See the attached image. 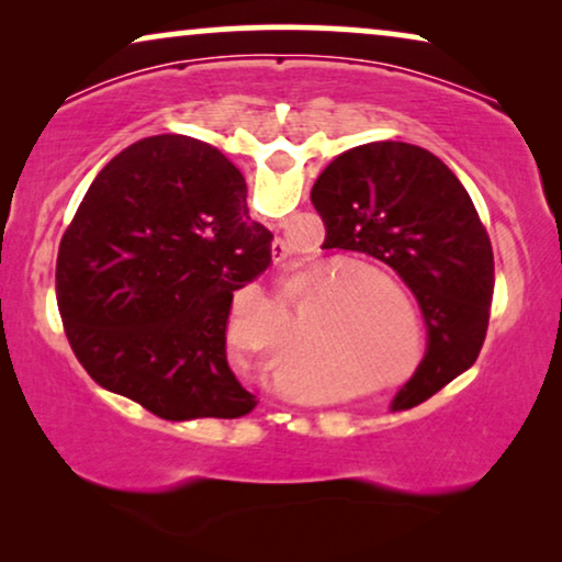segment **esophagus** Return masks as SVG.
<instances>
[{
    "mask_svg": "<svg viewBox=\"0 0 562 562\" xmlns=\"http://www.w3.org/2000/svg\"><path fill=\"white\" fill-rule=\"evenodd\" d=\"M271 252H273V260L276 263H281V260H286L289 258V248H286V243L281 240H273V245H271Z\"/></svg>",
    "mask_w": 562,
    "mask_h": 562,
    "instance_id": "obj_1",
    "label": "esophagus"
}]
</instances>
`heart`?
Returning a JSON list of instances; mask_svg holds the SVG:
<instances>
[{
    "label": "heart",
    "mask_w": 562,
    "mask_h": 562,
    "mask_svg": "<svg viewBox=\"0 0 562 562\" xmlns=\"http://www.w3.org/2000/svg\"><path fill=\"white\" fill-rule=\"evenodd\" d=\"M360 266H345L340 276H348V273H358ZM337 279V276H335ZM335 279L329 281H322L319 289L329 286V283H335ZM360 317H366V322H373L375 314L381 312V299L375 291L368 286V283L363 281H350L345 283V286L340 289V294L335 296V312H329V319L325 317V325L319 322V342L329 341L330 345L327 348H333V342L337 340V333H342V327L348 325L352 314H358ZM371 316L372 319L368 321L367 317ZM394 358V356H391Z\"/></svg>",
    "instance_id": "b5f03b06"
}]
</instances>
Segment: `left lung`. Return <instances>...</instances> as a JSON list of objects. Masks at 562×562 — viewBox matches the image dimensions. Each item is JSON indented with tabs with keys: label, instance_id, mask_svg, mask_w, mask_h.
Listing matches in <instances>:
<instances>
[{
	"label": "left lung",
	"instance_id": "obj_1",
	"mask_svg": "<svg viewBox=\"0 0 562 562\" xmlns=\"http://www.w3.org/2000/svg\"><path fill=\"white\" fill-rule=\"evenodd\" d=\"M322 248L394 268L419 302L427 352L391 409H412L468 371L486 340L494 250L458 176L419 145L381 140L337 156L312 187Z\"/></svg>",
	"mask_w": 562,
	"mask_h": 562
}]
</instances>
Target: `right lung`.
Here are the masks:
<instances>
[{
	"mask_svg": "<svg viewBox=\"0 0 562 562\" xmlns=\"http://www.w3.org/2000/svg\"><path fill=\"white\" fill-rule=\"evenodd\" d=\"M243 173L187 135L143 137L91 181L64 233L58 312L74 356L106 391L160 419L256 409L227 358L233 294L271 266Z\"/></svg>",
	"mask_w": 562,
	"mask_h": 562,
	"instance_id": "add662e5",
	"label": "right lung"
}]
</instances>
